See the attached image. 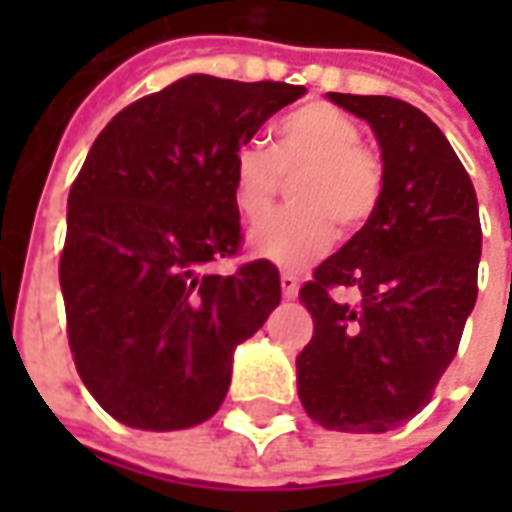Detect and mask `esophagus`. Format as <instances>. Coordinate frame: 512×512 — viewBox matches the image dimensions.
Segmentation results:
<instances>
[{
  "mask_svg": "<svg viewBox=\"0 0 512 512\" xmlns=\"http://www.w3.org/2000/svg\"><path fill=\"white\" fill-rule=\"evenodd\" d=\"M279 282H282V296H285V299H296V296H299V279H296V274L282 271Z\"/></svg>",
  "mask_w": 512,
  "mask_h": 512,
  "instance_id": "obj_1",
  "label": "esophagus"
}]
</instances>
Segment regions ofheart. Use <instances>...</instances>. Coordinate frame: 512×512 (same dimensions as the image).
Masks as SVG:
<instances>
[{"label": "heart", "mask_w": 512, "mask_h": 512, "mask_svg": "<svg viewBox=\"0 0 512 512\" xmlns=\"http://www.w3.org/2000/svg\"><path fill=\"white\" fill-rule=\"evenodd\" d=\"M293 208L268 216L249 233V252L277 266L299 268L332 249L337 227L359 233L378 211L384 175L362 147V131L340 109L310 104L277 126V145L235 147L230 161L233 202L246 222L266 216L282 178Z\"/></svg>", "instance_id": "b5f03b06"}]
</instances>
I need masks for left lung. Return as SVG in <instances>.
<instances>
[{
	"mask_svg": "<svg viewBox=\"0 0 512 512\" xmlns=\"http://www.w3.org/2000/svg\"><path fill=\"white\" fill-rule=\"evenodd\" d=\"M376 134L373 219L301 288L315 332L296 356L304 411L345 433H386L422 411L477 301L483 230L472 178L439 126L389 95L326 93ZM334 284L360 290L356 308Z\"/></svg>",
	"mask_w": 512,
	"mask_h": 512,
	"instance_id": "left-lung-1",
	"label": "left lung"
}]
</instances>
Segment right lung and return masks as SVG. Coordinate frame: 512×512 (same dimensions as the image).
<instances>
[{"label":"right lung","instance_id":"right-lung-1","mask_svg":"<svg viewBox=\"0 0 512 512\" xmlns=\"http://www.w3.org/2000/svg\"><path fill=\"white\" fill-rule=\"evenodd\" d=\"M304 87L191 73L126 106L98 134L68 194L60 288L90 395L139 430L216 414L238 345L282 299L268 260L224 277L241 216L230 161Z\"/></svg>","mask_w":512,"mask_h":512}]
</instances>
